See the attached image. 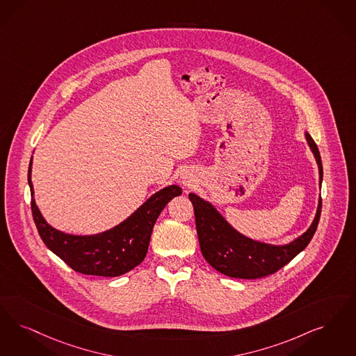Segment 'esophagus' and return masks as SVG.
<instances>
[{
  "label": "esophagus",
  "instance_id": "esophagus-1",
  "mask_svg": "<svg viewBox=\"0 0 356 356\" xmlns=\"http://www.w3.org/2000/svg\"><path fill=\"white\" fill-rule=\"evenodd\" d=\"M183 184H184L185 186H191V184H192V180H191L189 177L184 176V177H183Z\"/></svg>",
  "mask_w": 356,
  "mask_h": 356
}]
</instances>
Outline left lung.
I'll use <instances>...</instances> for the list:
<instances>
[{
    "label": "left lung",
    "mask_w": 356,
    "mask_h": 356,
    "mask_svg": "<svg viewBox=\"0 0 356 356\" xmlns=\"http://www.w3.org/2000/svg\"><path fill=\"white\" fill-rule=\"evenodd\" d=\"M306 139L316 159L319 167V183L322 184L323 167L319 149L307 132ZM189 200L193 204L196 230L202 256L216 270L232 278L242 280H256L270 275L289 264L312 241L322 211V199H319L312 227L297 240L287 245L275 246L253 241L242 236L241 233L229 225L227 220L216 211L212 204L200 199L197 195L189 193Z\"/></svg>",
    "instance_id": "obj_1"
}]
</instances>
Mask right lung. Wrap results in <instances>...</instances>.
<instances>
[{"label": "right lung", "mask_w": 356, "mask_h": 356, "mask_svg": "<svg viewBox=\"0 0 356 356\" xmlns=\"http://www.w3.org/2000/svg\"><path fill=\"white\" fill-rule=\"evenodd\" d=\"M30 173L31 160L28 173L31 213L42 241L72 270L87 275L118 277L142 264L159 214L173 197L181 195L180 186L170 185L151 196L118 227L94 236H72L59 232L44 221L33 199Z\"/></svg>", "instance_id": "1"}]
</instances>
